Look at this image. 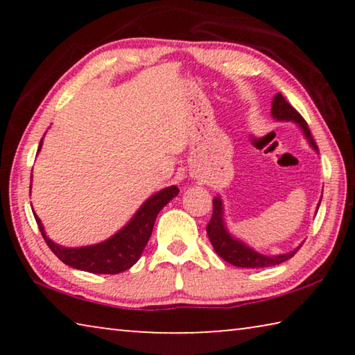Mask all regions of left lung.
<instances>
[{
	"instance_id": "left-lung-1",
	"label": "left lung",
	"mask_w": 355,
	"mask_h": 355,
	"mask_svg": "<svg viewBox=\"0 0 355 355\" xmlns=\"http://www.w3.org/2000/svg\"><path fill=\"white\" fill-rule=\"evenodd\" d=\"M271 114L277 119V120H293L300 125L302 128L305 137H307L310 146L313 147L318 152V146L313 139V136L310 133V128L307 122H305L304 117L294 110V107L288 103L285 97L282 94H277L272 100V107H271ZM320 208V207H318ZM207 233L209 241H211L213 248L216 250L222 260H225L227 263L233 264V266L238 268H268V266H275V264H280L297 254V250L300 249V245L297 249H294L293 252H288V254H282V255H275V257H264L261 254H258L254 249L248 248V245L243 244L238 239L232 238L230 233L225 230L224 220H222V202L220 199L213 200V214L211 219H209L208 225H207Z\"/></svg>"
}]
</instances>
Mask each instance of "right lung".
<instances>
[{
  "label": "right lung",
  "instance_id": "add662e5",
  "mask_svg": "<svg viewBox=\"0 0 355 355\" xmlns=\"http://www.w3.org/2000/svg\"><path fill=\"white\" fill-rule=\"evenodd\" d=\"M178 192L180 189L177 186H171V188L156 192L139 208V211L136 213L127 227H123L107 241L87 245V248L67 249L55 244L45 235L44 227H42L37 216L34 214V218L46 245L62 263L80 269V271L94 274H119L127 271L139 260L144 248H146L150 236H152L156 216L161 211V208H164Z\"/></svg>",
  "mask_w": 355,
  "mask_h": 355
}]
</instances>
